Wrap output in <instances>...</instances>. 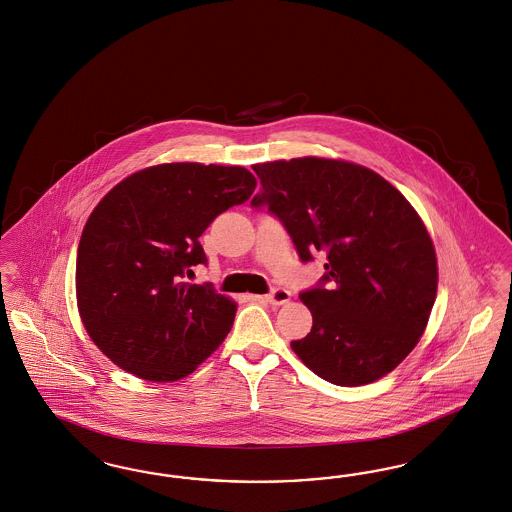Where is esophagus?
I'll return each instance as SVG.
<instances>
[{"label":"esophagus","mask_w":512,"mask_h":512,"mask_svg":"<svg viewBox=\"0 0 512 512\" xmlns=\"http://www.w3.org/2000/svg\"><path fill=\"white\" fill-rule=\"evenodd\" d=\"M289 297H291V293H289L287 289L276 287V289H272L270 293H266L265 301L268 305H272V307H280V305H286L287 301H289Z\"/></svg>","instance_id":"obj_1"}]
</instances>
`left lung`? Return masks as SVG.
<instances>
[{
	"label": "left lung",
	"instance_id": "obj_1",
	"mask_svg": "<svg viewBox=\"0 0 512 512\" xmlns=\"http://www.w3.org/2000/svg\"><path fill=\"white\" fill-rule=\"evenodd\" d=\"M266 207L299 259L324 251L326 272L299 297L312 329L291 348L339 387L368 385L396 368L427 328L438 266L429 232L408 200L362 165L295 158L253 165Z\"/></svg>",
	"mask_w": 512,
	"mask_h": 512
}]
</instances>
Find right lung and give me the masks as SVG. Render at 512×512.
Here are the masks:
<instances>
[{
    "mask_svg": "<svg viewBox=\"0 0 512 512\" xmlns=\"http://www.w3.org/2000/svg\"><path fill=\"white\" fill-rule=\"evenodd\" d=\"M257 186L238 165L162 164L116 184L83 226L76 295L83 326L116 366L177 381L225 341L236 303L190 284L200 236Z\"/></svg>",
    "mask_w": 512,
    "mask_h": 512,
    "instance_id": "right-lung-1",
    "label": "right lung"
}]
</instances>
